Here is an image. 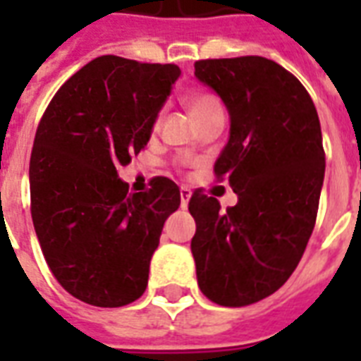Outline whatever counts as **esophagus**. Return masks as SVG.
Listing matches in <instances>:
<instances>
[{
  "label": "esophagus",
  "instance_id": "obj_1",
  "mask_svg": "<svg viewBox=\"0 0 361 361\" xmlns=\"http://www.w3.org/2000/svg\"><path fill=\"white\" fill-rule=\"evenodd\" d=\"M180 195H181V208H187L189 206V200H191V189L189 187H181L180 189Z\"/></svg>",
  "mask_w": 361,
  "mask_h": 361
}]
</instances>
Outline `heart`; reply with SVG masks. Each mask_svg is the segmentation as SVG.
I'll return each mask as SVG.
<instances>
[{"instance_id":"obj_1","label":"heart","mask_w":361,"mask_h":361,"mask_svg":"<svg viewBox=\"0 0 361 361\" xmlns=\"http://www.w3.org/2000/svg\"><path fill=\"white\" fill-rule=\"evenodd\" d=\"M189 110H191L195 120H200V118H204L209 112H214V110H221V103L214 93L198 92L189 97ZM159 120H161V116L157 118L155 125H159Z\"/></svg>"}]
</instances>
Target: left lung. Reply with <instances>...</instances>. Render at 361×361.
Returning <instances> with one entry per match:
<instances>
[{"mask_svg": "<svg viewBox=\"0 0 361 361\" xmlns=\"http://www.w3.org/2000/svg\"><path fill=\"white\" fill-rule=\"evenodd\" d=\"M195 75L231 114L214 172L238 195L221 209L192 192L198 286L217 305L245 307L285 285L314 228L326 169L319 114L302 82L271 59H198Z\"/></svg>", "mask_w": 361, "mask_h": 361, "instance_id": "8db88e82", "label": "left lung"}]
</instances>
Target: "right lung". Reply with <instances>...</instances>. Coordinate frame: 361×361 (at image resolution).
Wrapping results in <instances>:
<instances>
[{
	"label": "right lung",
	"instance_id": "obj_1",
	"mask_svg": "<svg viewBox=\"0 0 361 361\" xmlns=\"http://www.w3.org/2000/svg\"><path fill=\"white\" fill-rule=\"evenodd\" d=\"M181 71L101 56L59 87L30 159L31 219L48 268L71 296L121 307L144 294L180 189L163 176L129 192L118 169L146 147Z\"/></svg>",
	"mask_w": 361,
	"mask_h": 361
}]
</instances>
